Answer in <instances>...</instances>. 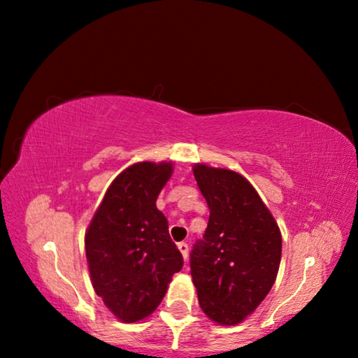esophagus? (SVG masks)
I'll return each mask as SVG.
<instances>
[{
	"label": "esophagus",
	"instance_id": "obj_1",
	"mask_svg": "<svg viewBox=\"0 0 358 358\" xmlns=\"http://www.w3.org/2000/svg\"><path fill=\"white\" fill-rule=\"evenodd\" d=\"M177 246H178V250L181 252V256H183V259L186 260L187 254H189V246H187V243H185V241H181V243H178Z\"/></svg>",
	"mask_w": 358,
	"mask_h": 358
}]
</instances>
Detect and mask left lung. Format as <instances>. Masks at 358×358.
Wrapping results in <instances>:
<instances>
[{
	"instance_id": "1",
	"label": "left lung",
	"mask_w": 358,
	"mask_h": 358,
	"mask_svg": "<svg viewBox=\"0 0 358 358\" xmlns=\"http://www.w3.org/2000/svg\"><path fill=\"white\" fill-rule=\"evenodd\" d=\"M192 172L210 208L203 240L191 252L199 305L213 322L237 325L273 287L281 262V230L241 173L201 162Z\"/></svg>"
}]
</instances>
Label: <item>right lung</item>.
I'll return each mask as SVG.
<instances>
[{
  "instance_id": "obj_1",
  "label": "right lung",
  "mask_w": 358,
  "mask_h": 358,
  "mask_svg": "<svg viewBox=\"0 0 358 358\" xmlns=\"http://www.w3.org/2000/svg\"><path fill=\"white\" fill-rule=\"evenodd\" d=\"M173 162H136L115 178L85 232L94 292L121 322H137L164 299L183 257L156 199Z\"/></svg>"
}]
</instances>
